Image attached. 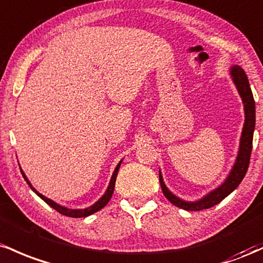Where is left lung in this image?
<instances>
[{
  "instance_id": "left-lung-1",
  "label": "left lung",
  "mask_w": 263,
  "mask_h": 263,
  "mask_svg": "<svg viewBox=\"0 0 263 263\" xmlns=\"http://www.w3.org/2000/svg\"><path fill=\"white\" fill-rule=\"evenodd\" d=\"M231 77L232 81L237 88L238 93H240L241 98L243 102L245 108V124L242 129V135H241L240 141V150H238L237 159L236 163L232 167L231 173L227 176L221 186L215 189L210 194H208L201 200L195 202H187L184 200L179 199L167 190L163 181V176H161L160 171H159V180H160L161 190H163L165 197L171 203L178 206L180 209H184L187 211H200L205 210V209H210L212 206L217 205V203L222 201L227 195L232 193L236 187L240 185L242 179L246 175L247 169L250 165V156L252 152V139H253V130H255V123H256V109H255V100H253L252 92H251L249 79H247L246 73L241 67L234 66L231 68Z\"/></svg>"
}]
</instances>
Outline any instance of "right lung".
<instances>
[{"mask_svg":"<svg viewBox=\"0 0 263 263\" xmlns=\"http://www.w3.org/2000/svg\"><path fill=\"white\" fill-rule=\"evenodd\" d=\"M120 164H122V161H120V163L117 165L116 170H114L113 175H111L110 182H109V186H108V189H107V191H105L104 195H103L102 197H100V199L98 200V201H97L96 203H94V205L90 206V208L82 209V210H72V209H67V208H64V206H61V205H58V203H55L54 201H52V200H51V199H48V197L43 196L42 194L38 193V191L36 190V189H34L33 186H32L31 182L28 181L27 176L25 175V173H23V171H22V169H21V167H20V170H21V173H22L23 179H25L26 181H27V184L29 185V186H31L32 190H33L34 193H36L37 195L40 196L41 199H42L44 202H47V203H48L49 206H51V208L54 209L55 211H58V212H60V214L64 215V216H69V217H87V216H89V215L94 214V212L99 211L100 209L104 208V206L107 205V203L109 202V200L111 199V195H113V193H114V186H116V180H117L118 171H119Z\"/></svg>","mask_w":263,"mask_h":263,"instance_id":"right-lung-1","label":"right lung"}]
</instances>
